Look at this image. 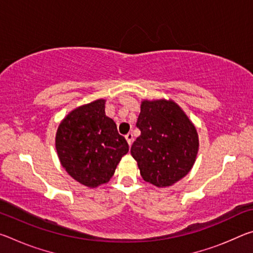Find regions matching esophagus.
<instances>
[{
	"mask_svg": "<svg viewBox=\"0 0 253 253\" xmlns=\"http://www.w3.org/2000/svg\"><path fill=\"white\" fill-rule=\"evenodd\" d=\"M125 138L127 140V143L129 144V145H131V143H132V134H131V132H128V134H126L125 135Z\"/></svg>",
	"mask_w": 253,
	"mask_h": 253,
	"instance_id": "esophagus-1",
	"label": "esophagus"
}]
</instances>
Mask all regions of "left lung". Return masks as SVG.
Returning <instances> with one entry per match:
<instances>
[{
    "label": "left lung",
    "instance_id": "left-lung-1",
    "mask_svg": "<svg viewBox=\"0 0 253 253\" xmlns=\"http://www.w3.org/2000/svg\"><path fill=\"white\" fill-rule=\"evenodd\" d=\"M136 126L140 136L130 153L144 181L170 186L190 172L199 149L198 132L174 101L144 100Z\"/></svg>",
    "mask_w": 253,
    "mask_h": 253
}]
</instances>
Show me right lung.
Masks as SVG:
<instances>
[{"instance_id": "obj_1", "label": "right lung", "mask_w": 253, "mask_h": 253, "mask_svg": "<svg viewBox=\"0 0 253 253\" xmlns=\"http://www.w3.org/2000/svg\"><path fill=\"white\" fill-rule=\"evenodd\" d=\"M105 101L99 99L72 110L55 136L61 165L71 177L89 187L108 182L129 149L116 124L106 116Z\"/></svg>"}]
</instances>
